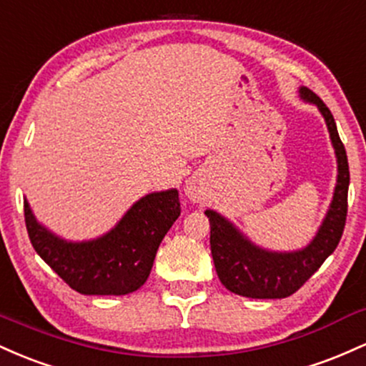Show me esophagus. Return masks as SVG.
Wrapping results in <instances>:
<instances>
[{"instance_id": "obj_1", "label": "esophagus", "mask_w": 366, "mask_h": 366, "mask_svg": "<svg viewBox=\"0 0 366 366\" xmlns=\"http://www.w3.org/2000/svg\"><path fill=\"white\" fill-rule=\"evenodd\" d=\"M184 191H186V194L191 201H201V199H203V196H204V187L201 186L199 180L194 179V177L187 180Z\"/></svg>"}]
</instances>
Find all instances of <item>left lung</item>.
I'll return each mask as SVG.
<instances>
[{
	"instance_id": "8db88e82",
	"label": "left lung",
	"mask_w": 366,
	"mask_h": 366,
	"mask_svg": "<svg viewBox=\"0 0 366 366\" xmlns=\"http://www.w3.org/2000/svg\"><path fill=\"white\" fill-rule=\"evenodd\" d=\"M301 99L320 110L329 129L332 146L337 158V184L329 212L323 218L313 241L303 249L279 253L253 244L220 213L207 209L209 218V246L213 263L220 282L230 292L253 300H282L291 296L312 277L322 263L334 253L341 241L347 215V187H350V165L344 144L339 137L335 120L325 103L310 91L300 87Z\"/></svg>"
}]
</instances>
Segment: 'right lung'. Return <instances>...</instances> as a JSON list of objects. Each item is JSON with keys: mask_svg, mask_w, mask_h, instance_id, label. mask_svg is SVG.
<instances>
[{"mask_svg": "<svg viewBox=\"0 0 366 366\" xmlns=\"http://www.w3.org/2000/svg\"><path fill=\"white\" fill-rule=\"evenodd\" d=\"M25 225L36 253L74 291L87 296H124L148 280L159 242L180 215L177 189L151 192L130 207L110 232L72 242L36 220L24 201Z\"/></svg>", "mask_w": 366, "mask_h": 366, "instance_id": "add662e5", "label": "right lung"}]
</instances>
